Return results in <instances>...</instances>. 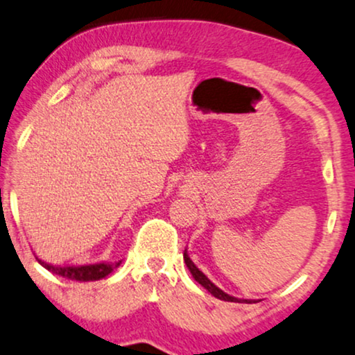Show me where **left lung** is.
Here are the masks:
<instances>
[{
    "instance_id": "1",
    "label": "left lung",
    "mask_w": 355,
    "mask_h": 355,
    "mask_svg": "<svg viewBox=\"0 0 355 355\" xmlns=\"http://www.w3.org/2000/svg\"><path fill=\"white\" fill-rule=\"evenodd\" d=\"M183 259H185V263H187V268H189V270H190L191 276L195 277V281H196V283H200V284H202L205 289H208V291H210V293H211L213 296H215V297H218V300H221V301H230V302H248V304H251V302H256V301H251V300H238V297H233V296H230V294H226V293L221 291L220 288H216V286L213 284L211 281L208 279V277L205 276L203 272L200 271L198 268L195 266L193 261H191V259H190L189 253H187V250L183 251Z\"/></svg>"
}]
</instances>
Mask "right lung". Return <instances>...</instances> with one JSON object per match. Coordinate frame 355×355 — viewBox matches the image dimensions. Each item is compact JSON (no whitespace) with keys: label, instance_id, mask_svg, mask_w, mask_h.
Segmentation results:
<instances>
[{"label":"right lung","instance_id":"1","mask_svg":"<svg viewBox=\"0 0 355 355\" xmlns=\"http://www.w3.org/2000/svg\"><path fill=\"white\" fill-rule=\"evenodd\" d=\"M46 270H49L53 275H59L66 279L72 281H80V283H85V281H97L102 279L112 272L115 268L121 266L122 261L117 263H97V264H84V266H53V264H46L40 261Z\"/></svg>","mask_w":355,"mask_h":355}]
</instances>
